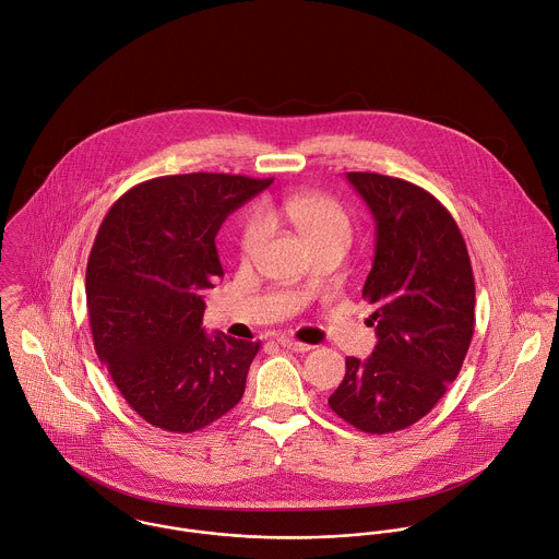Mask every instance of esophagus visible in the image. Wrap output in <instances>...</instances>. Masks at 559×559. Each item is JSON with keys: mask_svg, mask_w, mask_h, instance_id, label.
Listing matches in <instances>:
<instances>
[{"mask_svg": "<svg viewBox=\"0 0 559 559\" xmlns=\"http://www.w3.org/2000/svg\"><path fill=\"white\" fill-rule=\"evenodd\" d=\"M278 344H281L283 348H287V350H294V353H307V350H311L309 344L296 342V340H292V337H278Z\"/></svg>", "mask_w": 559, "mask_h": 559, "instance_id": "34e87169", "label": "esophagus"}]
</instances>
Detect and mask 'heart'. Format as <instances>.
Instances as JSON below:
<instances>
[{
  "label": "heart",
  "mask_w": 559,
  "mask_h": 559,
  "mask_svg": "<svg viewBox=\"0 0 559 559\" xmlns=\"http://www.w3.org/2000/svg\"><path fill=\"white\" fill-rule=\"evenodd\" d=\"M270 219H287L305 239L307 246H316V243H326V241H337V243H348L350 239V219L348 213L342 209L340 202H335L333 198L326 195H318V193H294L287 195L278 209H270L267 211ZM267 233V224L263 219V215L252 213L243 219L241 226V237H239V246H241V254L250 257L254 254V250L261 246V241L265 239Z\"/></svg>",
  "instance_id": "heart-1"
}]
</instances>
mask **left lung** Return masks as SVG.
<instances>
[{
	"instance_id": "8db88e82",
	"label": "left lung",
	"mask_w": 559,
	"mask_h": 559,
	"mask_svg": "<svg viewBox=\"0 0 559 559\" xmlns=\"http://www.w3.org/2000/svg\"><path fill=\"white\" fill-rule=\"evenodd\" d=\"M346 178L377 222L364 298L374 305V353L346 359L331 409L366 433L425 418L462 370L475 333V276L449 209L423 187L372 171Z\"/></svg>"
}]
</instances>
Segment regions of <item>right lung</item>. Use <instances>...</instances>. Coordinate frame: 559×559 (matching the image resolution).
<instances>
[{
  "label": "right lung",
  "instance_id": "right-lung-1",
  "mask_svg": "<svg viewBox=\"0 0 559 559\" xmlns=\"http://www.w3.org/2000/svg\"><path fill=\"white\" fill-rule=\"evenodd\" d=\"M274 178L182 174L145 180L106 213L86 265L93 344L152 427L193 433L243 396L261 342L202 329V292L224 276L215 235Z\"/></svg>",
  "mask_w": 559,
  "mask_h": 559
}]
</instances>
